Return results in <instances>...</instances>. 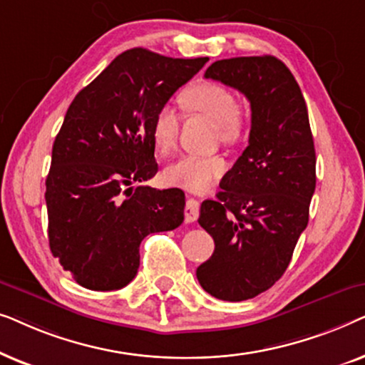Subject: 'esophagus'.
Returning <instances> with one entry per match:
<instances>
[{"label":"esophagus","instance_id":"34e87169","mask_svg":"<svg viewBox=\"0 0 365 365\" xmlns=\"http://www.w3.org/2000/svg\"><path fill=\"white\" fill-rule=\"evenodd\" d=\"M199 216V201L196 199L191 197L187 199L186 202V207H184V219H186V222H194Z\"/></svg>","mask_w":365,"mask_h":365}]
</instances>
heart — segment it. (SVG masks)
<instances>
[{"instance_id": "obj_1", "label": "heart", "mask_w": 365, "mask_h": 365, "mask_svg": "<svg viewBox=\"0 0 365 365\" xmlns=\"http://www.w3.org/2000/svg\"><path fill=\"white\" fill-rule=\"evenodd\" d=\"M182 106L187 111L202 113L217 123L219 134L226 144H234L244 133V113L231 89L219 83L194 84L181 96ZM153 141L161 153L171 151L179 133V116L176 109L163 104L153 118ZM226 169V163L219 156H197L182 154L169 163L163 171V178L169 186L204 191Z\"/></svg>"}]
</instances>
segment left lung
Returning a JSON list of instances; mask_svg holds the SVG:
<instances>
[{
  "label": "left lung",
  "mask_w": 365,
  "mask_h": 365,
  "mask_svg": "<svg viewBox=\"0 0 365 365\" xmlns=\"http://www.w3.org/2000/svg\"><path fill=\"white\" fill-rule=\"evenodd\" d=\"M204 76L251 103L249 146L224 174L216 201L201 204L197 219L216 244L197 267V281L216 299L239 302L267 291L286 272L309 222L316 149L301 88L281 59H221Z\"/></svg>",
  "instance_id": "1"
}]
</instances>
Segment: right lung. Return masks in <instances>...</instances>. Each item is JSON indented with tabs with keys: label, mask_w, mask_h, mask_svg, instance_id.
I'll list each match as a JSON object with an SVG mask.
<instances>
[{
	"label": "right lung",
	"mask_w": 365,
	"mask_h": 365,
	"mask_svg": "<svg viewBox=\"0 0 365 365\" xmlns=\"http://www.w3.org/2000/svg\"><path fill=\"white\" fill-rule=\"evenodd\" d=\"M207 61L128 49L69 104L44 197L49 247L79 286H128L138 274L143 239L182 224L181 189L125 187L158 173L154 114Z\"/></svg>",
	"instance_id": "add662e5"
}]
</instances>
